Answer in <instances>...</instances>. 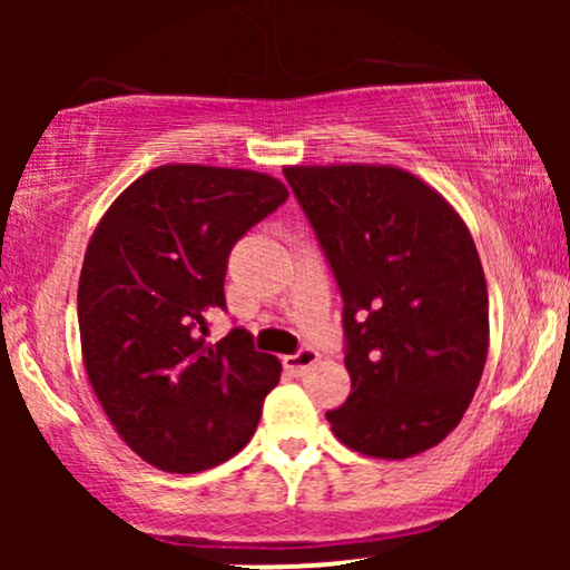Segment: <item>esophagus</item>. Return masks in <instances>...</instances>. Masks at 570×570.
Here are the masks:
<instances>
[{
    "instance_id": "1",
    "label": "esophagus",
    "mask_w": 570,
    "mask_h": 570,
    "mask_svg": "<svg viewBox=\"0 0 570 570\" xmlns=\"http://www.w3.org/2000/svg\"><path fill=\"white\" fill-rule=\"evenodd\" d=\"M316 362H318V353L313 348H303L299 353H292V356H284V370L289 372V375L299 377V375H305V372L311 370Z\"/></svg>"
}]
</instances>
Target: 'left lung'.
Here are the masks:
<instances>
[{
  "label": "left lung",
  "instance_id": "left-lung-1",
  "mask_svg": "<svg viewBox=\"0 0 570 570\" xmlns=\"http://www.w3.org/2000/svg\"><path fill=\"white\" fill-rule=\"evenodd\" d=\"M284 176L345 303L351 394L326 421L362 455L426 453L461 423L488 358V284L466 222L396 166H286Z\"/></svg>",
  "mask_w": 570,
  "mask_h": 570
}]
</instances>
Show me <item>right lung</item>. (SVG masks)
Returning a JSON list of instances; mask_svg holds the SVG:
<instances>
[{"label":"right lung","mask_w":570,"mask_h":570,"mask_svg":"<svg viewBox=\"0 0 570 570\" xmlns=\"http://www.w3.org/2000/svg\"><path fill=\"white\" fill-rule=\"evenodd\" d=\"M289 198L276 176L168 163L128 185L85 248L82 364L120 440L160 472L195 474L252 440L281 362L246 330L206 343L227 254Z\"/></svg>","instance_id":"add662e5"}]
</instances>
